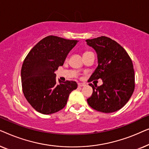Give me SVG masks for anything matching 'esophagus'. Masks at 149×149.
Listing matches in <instances>:
<instances>
[{
    "instance_id": "1",
    "label": "esophagus",
    "mask_w": 149,
    "mask_h": 149,
    "mask_svg": "<svg viewBox=\"0 0 149 149\" xmlns=\"http://www.w3.org/2000/svg\"><path fill=\"white\" fill-rule=\"evenodd\" d=\"M85 83H78V87H83V86H85Z\"/></svg>"
}]
</instances>
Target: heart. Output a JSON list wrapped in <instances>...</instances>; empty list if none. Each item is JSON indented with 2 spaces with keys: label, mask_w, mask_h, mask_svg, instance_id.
Here are the masks:
<instances>
[{
  "label": "heart",
  "mask_w": 149,
  "mask_h": 149,
  "mask_svg": "<svg viewBox=\"0 0 149 149\" xmlns=\"http://www.w3.org/2000/svg\"><path fill=\"white\" fill-rule=\"evenodd\" d=\"M87 53H89V52H85L84 54H87Z\"/></svg>",
  "instance_id": "heart-1"
}]
</instances>
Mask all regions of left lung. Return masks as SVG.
Returning <instances> with one entry per match:
<instances>
[{
    "mask_svg": "<svg viewBox=\"0 0 149 149\" xmlns=\"http://www.w3.org/2000/svg\"><path fill=\"white\" fill-rule=\"evenodd\" d=\"M95 51L97 65L89 80L101 79L100 86L89 84L93 93L87 100L90 107L105 113H113L125 105L135 87L133 64L129 55L119 43L107 36L85 40Z\"/></svg>",
    "mask_w": 149,
    "mask_h": 149,
    "instance_id": "left-lung-1",
    "label": "left lung"
}]
</instances>
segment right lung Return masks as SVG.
<instances>
[{"label": "right lung", "instance_id": "1", "mask_svg": "<svg viewBox=\"0 0 149 149\" xmlns=\"http://www.w3.org/2000/svg\"><path fill=\"white\" fill-rule=\"evenodd\" d=\"M77 42V40L48 36L26 57L21 70L22 90L27 101L38 113L50 115L62 110L71 91L77 88L75 81L62 82L58 79V82L55 74Z\"/></svg>", "mask_w": 149, "mask_h": 149}]
</instances>
